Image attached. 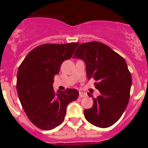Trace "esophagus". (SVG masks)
Returning a JSON list of instances; mask_svg holds the SVG:
<instances>
[{
	"label": "esophagus",
	"mask_w": 148,
	"mask_h": 148,
	"mask_svg": "<svg viewBox=\"0 0 148 148\" xmlns=\"http://www.w3.org/2000/svg\"><path fill=\"white\" fill-rule=\"evenodd\" d=\"M87 96V95H86L85 93H83V92H80L79 93V97H84Z\"/></svg>",
	"instance_id": "esophagus-1"
}]
</instances>
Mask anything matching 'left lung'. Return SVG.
Instances as JSON below:
<instances>
[{
  "label": "left lung",
  "instance_id": "8db88e82",
  "mask_svg": "<svg viewBox=\"0 0 148 148\" xmlns=\"http://www.w3.org/2000/svg\"><path fill=\"white\" fill-rule=\"evenodd\" d=\"M74 58L85 61L88 79L93 78L101 95L95 98L90 109L84 114L89 123L101 128L115 124L126 109L132 84L131 74L121 56L108 45L98 41L79 45Z\"/></svg>",
  "mask_w": 148,
  "mask_h": 148
}]
</instances>
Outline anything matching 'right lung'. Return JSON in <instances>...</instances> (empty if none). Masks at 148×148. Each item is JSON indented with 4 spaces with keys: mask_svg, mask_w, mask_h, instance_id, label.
I'll return each instance as SVG.
<instances>
[{
    "mask_svg": "<svg viewBox=\"0 0 148 148\" xmlns=\"http://www.w3.org/2000/svg\"><path fill=\"white\" fill-rule=\"evenodd\" d=\"M79 43L44 44L34 48L19 66L17 91L24 112L37 127L49 131L64 120L68 103L79 92L67 88L56 93L52 84L60 65L71 58Z\"/></svg>",
    "mask_w": 148,
    "mask_h": 148,
    "instance_id": "add662e5",
    "label": "right lung"
}]
</instances>
